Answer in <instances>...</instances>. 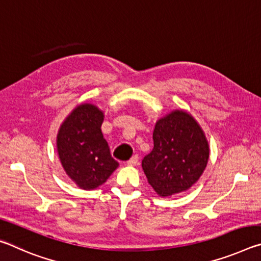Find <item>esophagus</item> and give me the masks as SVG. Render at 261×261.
<instances>
[{
    "label": "esophagus",
    "mask_w": 261,
    "mask_h": 261,
    "mask_svg": "<svg viewBox=\"0 0 261 261\" xmlns=\"http://www.w3.org/2000/svg\"><path fill=\"white\" fill-rule=\"evenodd\" d=\"M138 161H139V158H138V155H134L132 156L129 161H127V165L129 166H136V165H138Z\"/></svg>",
    "instance_id": "obj_1"
}]
</instances>
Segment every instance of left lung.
Masks as SVG:
<instances>
[{
    "label": "left lung",
    "mask_w": 261,
    "mask_h": 261,
    "mask_svg": "<svg viewBox=\"0 0 261 261\" xmlns=\"http://www.w3.org/2000/svg\"><path fill=\"white\" fill-rule=\"evenodd\" d=\"M154 147L141 161L148 183L162 197L187 191L204 173L208 143L197 121L174 110L156 122Z\"/></svg>",
    "instance_id": "left-lung-1"
}]
</instances>
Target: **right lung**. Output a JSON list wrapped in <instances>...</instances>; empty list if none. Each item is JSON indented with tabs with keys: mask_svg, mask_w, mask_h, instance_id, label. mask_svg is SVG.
<instances>
[{
	"mask_svg": "<svg viewBox=\"0 0 261 261\" xmlns=\"http://www.w3.org/2000/svg\"><path fill=\"white\" fill-rule=\"evenodd\" d=\"M103 117L96 106L82 103L65 118L57 134L62 167L84 190H93L103 184L118 167L101 131Z\"/></svg>",
	"mask_w": 261,
	"mask_h": 261,
	"instance_id": "1",
	"label": "right lung"
}]
</instances>
